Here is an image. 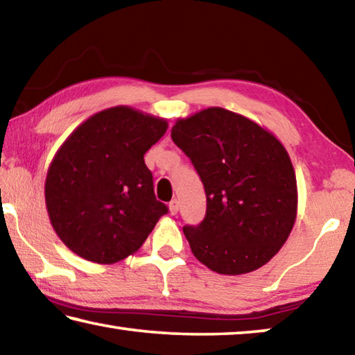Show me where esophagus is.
<instances>
[{
	"label": "esophagus",
	"instance_id": "1",
	"mask_svg": "<svg viewBox=\"0 0 355 355\" xmlns=\"http://www.w3.org/2000/svg\"><path fill=\"white\" fill-rule=\"evenodd\" d=\"M169 211L171 214H177L178 213V200L173 199L169 202Z\"/></svg>",
	"mask_w": 355,
	"mask_h": 355
}]
</instances>
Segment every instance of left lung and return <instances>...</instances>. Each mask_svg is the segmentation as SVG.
I'll list each match as a JSON object with an SVG mask.
<instances>
[{"instance_id": "1", "label": "left lung", "mask_w": 355, "mask_h": 355, "mask_svg": "<svg viewBox=\"0 0 355 355\" xmlns=\"http://www.w3.org/2000/svg\"><path fill=\"white\" fill-rule=\"evenodd\" d=\"M172 139L189 156L207 214L183 233L194 257L225 275L255 271L286 243L297 216L296 173L277 137L224 107L178 119Z\"/></svg>"}]
</instances>
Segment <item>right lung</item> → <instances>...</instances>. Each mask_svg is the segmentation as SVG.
Here are the masks:
<instances>
[{
	"mask_svg": "<svg viewBox=\"0 0 355 355\" xmlns=\"http://www.w3.org/2000/svg\"><path fill=\"white\" fill-rule=\"evenodd\" d=\"M167 120L114 106L84 120L51 159L45 178L48 218L59 239L87 261L117 263L139 250L161 216L144 161Z\"/></svg>",
	"mask_w": 355,
	"mask_h": 355,
	"instance_id": "1",
	"label": "right lung"
}]
</instances>
